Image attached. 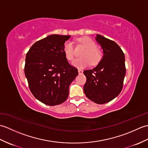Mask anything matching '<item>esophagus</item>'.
I'll return each instance as SVG.
<instances>
[{
  "label": "esophagus",
  "instance_id": "esophagus-1",
  "mask_svg": "<svg viewBox=\"0 0 148 148\" xmlns=\"http://www.w3.org/2000/svg\"><path fill=\"white\" fill-rule=\"evenodd\" d=\"M78 72H79V74H82L83 71L81 70V69H78Z\"/></svg>",
  "mask_w": 148,
  "mask_h": 148
}]
</instances>
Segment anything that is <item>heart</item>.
<instances>
[{
  "label": "heart",
  "mask_w": 148,
  "mask_h": 148,
  "mask_svg": "<svg viewBox=\"0 0 148 148\" xmlns=\"http://www.w3.org/2000/svg\"><path fill=\"white\" fill-rule=\"evenodd\" d=\"M78 42L82 44L86 49L83 52L81 56L83 57L76 58L72 62V64L78 69H83L90 64L96 65L102 58V53L96 47V44L92 39L88 37H82L78 39ZM63 51L68 60H72L74 58V49L72 43L67 40L63 47Z\"/></svg>",
  "instance_id": "b5f03b06"
}]
</instances>
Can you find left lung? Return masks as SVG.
<instances>
[{
	"label": "left lung",
	"instance_id": "8db88e82",
	"mask_svg": "<svg viewBox=\"0 0 148 148\" xmlns=\"http://www.w3.org/2000/svg\"><path fill=\"white\" fill-rule=\"evenodd\" d=\"M95 39L103 49V56L95 68L84 71L86 82L83 89L90 100L103 104L121 92L126 74L125 59L123 52L114 41L99 34Z\"/></svg>",
	"mask_w": 148,
	"mask_h": 148
}]
</instances>
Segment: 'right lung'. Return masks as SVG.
I'll list each match as a JSON object with an SVG mask.
<instances>
[{
    "instance_id": "right-lung-1",
    "label": "right lung",
    "mask_w": 148,
    "mask_h": 148,
    "mask_svg": "<svg viewBox=\"0 0 148 148\" xmlns=\"http://www.w3.org/2000/svg\"><path fill=\"white\" fill-rule=\"evenodd\" d=\"M70 36L51 35L35 42L26 55L25 74L30 92L48 106L67 100L69 85L78 75L69 64L63 47Z\"/></svg>"
}]
</instances>
